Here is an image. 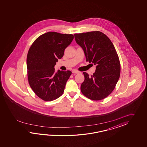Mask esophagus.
I'll return each instance as SVG.
<instances>
[{
	"mask_svg": "<svg viewBox=\"0 0 147 147\" xmlns=\"http://www.w3.org/2000/svg\"><path fill=\"white\" fill-rule=\"evenodd\" d=\"M72 72L73 74H77L80 73L79 71H77V70H72Z\"/></svg>",
	"mask_w": 147,
	"mask_h": 147,
	"instance_id": "esophagus-1",
	"label": "esophagus"
}]
</instances>
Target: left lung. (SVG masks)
<instances>
[{"label":"left lung","instance_id":"8db88e82","mask_svg":"<svg viewBox=\"0 0 147 147\" xmlns=\"http://www.w3.org/2000/svg\"><path fill=\"white\" fill-rule=\"evenodd\" d=\"M74 36L84 51L86 61L96 65L91 77L83 72L84 80L81 85V92L91 100H102L112 92L120 77V63L115 48L109 38L100 31Z\"/></svg>","mask_w":147,"mask_h":147}]
</instances>
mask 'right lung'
Instances as JSON below:
<instances>
[{
  "mask_svg": "<svg viewBox=\"0 0 147 147\" xmlns=\"http://www.w3.org/2000/svg\"><path fill=\"white\" fill-rule=\"evenodd\" d=\"M74 38L71 34L48 32L37 38L29 48L27 57L28 82L41 99L52 101L63 94L71 71H56L54 67Z\"/></svg>",
  "mask_w": 147,
  "mask_h": 147,
  "instance_id": "add662e5",
  "label": "right lung"
}]
</instances>
